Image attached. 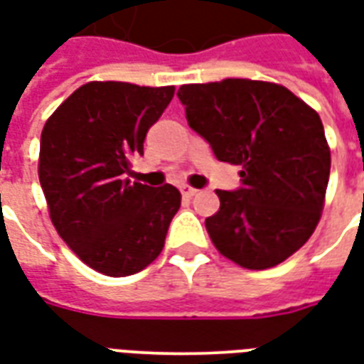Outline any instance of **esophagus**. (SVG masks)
<instances>
[{"mask_svg":"<svg viewBox=\"0 0 364 364\" xmlns=\"http://www.w3.org/2000/svg\"><path fill=\"white\" fill-rule=\"evenodd\" d=\"M198 193V189H195V187H189V185H181V195L183 197H195Z\"/></svg>","mask_w":364,"mask_h":364,"instance_id":"obj_1","label":"esophagus"}]
</instances>
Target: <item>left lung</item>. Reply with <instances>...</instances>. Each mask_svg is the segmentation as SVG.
Returning <instances> with one entry per match:
<instances>
[{
    "instance_id": "left-lung-1",
    "label": "left lung",
    "mask_w": 364,
    "mask_h": 364,
    "mask_svg": "<svg viewBox=\"0 0 364 364\" xmlns=\"http://www.w3.org/2000/svg\"><path fill=\"white\" fill-rule=\"evenodd\" d=\"M177 95L214 156L242 167V187L216 191L220 208L205 220L214 247L253 271L289 259L326 203L331 154L320 114L287 87L257 80L189 83Z\"/></svg>"
}]
</instances>
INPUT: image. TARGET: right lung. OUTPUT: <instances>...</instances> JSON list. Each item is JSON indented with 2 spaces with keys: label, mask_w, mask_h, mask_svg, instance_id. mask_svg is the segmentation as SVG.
I'll return each mask as SVG.
<instances>
[{
  "label": "right lung",
  "mask_w": 364,
  "mask_h": 364,
  "mask_svg": "<svg viewBox=\"0 0 364 364\" xmlns=\"http://www.w3.org/2000/svg\"><path fill=\"white\" fill-rule=\"evenodd\" d=\"M175 87L90 82L52 112L41 134L38 179L54 228L97 273L127 277L158 257L181 206L173 185L127 179L132 156Z\"/></svg>",
  "instance_id": "add662e5"
}]
</instances>
